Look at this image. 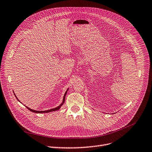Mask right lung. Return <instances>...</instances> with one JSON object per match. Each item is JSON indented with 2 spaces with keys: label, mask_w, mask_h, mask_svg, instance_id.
<instances>
[{
  "label": "right lung",
  "mask_w": 152,
  "mask_h": 152,
  "mask_svg": "<svg viewBox=\"0 0 152 152\" xmlns=\"http://www.w3.org/2000/svg\"><path fill=\"white\" fill-rule=\"evenodd\" d=\"M68 90H69V88L67 90V91H66V93H65V94H64V97H63V100H62V103L59 106H57V107H55V108H53V109H50V110H46V111H36V110H31V109H30V107H27V106H26V108H28V109L30 110V111H31V112H33V113H49V112H53V111H57V110H59L60 108H61V107L62 106V104L64 103V102H65V98H66V94H67V91H68ZM14 95H15V97L17 98V99H18V101H19V99L17 98V97L16 96V95H15V94L14 93ZM20 102V101H19Z\"/></svg>",
  "instance_id": "obj_1"
}]
</instances>
